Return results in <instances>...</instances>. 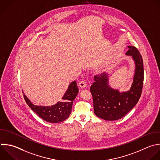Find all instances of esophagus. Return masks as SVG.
<instances>
[{
    "label": "esophagus",
    "instance_id": "esophagus-1",
    "mask_svg": "<svg viewBox=\"0 0 160 160\" xmlns=\"http://www.w3.org/2000/svg\"><path fill=\"white\" fill-rule=\"evenodd\" d=\"M78 85H79V86L81 88L83 89V88H85L86 87L87 84H86V82L84 81H81L80 82H79Z\"/></svg>",
    "mask_w": 160,
    "mask_h": 160
}]
</instances>
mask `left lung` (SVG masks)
Instances as JSON below:
<instances>
[{
	"label": "left lung",
	"instance_id": "obj_1",
	"mask_svg": "<svg viewBox=\"0 0 160 160\" xmlns=\"http://www.w3.org/2000/svg\"><path fill=\"white\" fill-rule=\"evenodd\" d=\"M126 56H131L135 64L133 82L128 91L120 92L109 85L108 73L94 76L91 86L94 114L106 121L118 120L124 117L138 103L141 94L144 80L142 57L134 46H128Z\"/></svg>",
	"mask_w": 160,
	"mask_h": 160
}]
</instances>
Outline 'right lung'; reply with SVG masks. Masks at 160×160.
Wrapping results in <instances>:
<instances>
[{"instance_id": "right-lung-1", "label": "right lung", "mask_w": 160, "mask_h": 160, "mask_svg": "<svg viewBox=\"0 0 160 160\" xmlns=\"http://www.w3.org/2000/svg\"><path fill=\"white\" fill-rule=\"evenodd\" d=\"M79 89L76 81L70 83L68 88L62 98V101H59L52 106H36L31 102L24 94V98L28 106L43 120L51 123H58L66 120L70 115L72 110L73 101L78 95ZM24 93V92H22Z\"/></svg>"}]
</instances>
